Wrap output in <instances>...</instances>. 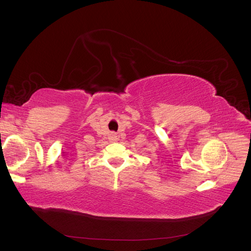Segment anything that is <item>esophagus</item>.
Here are the masks:
<instances>
[{
  "instance_id": "esophagus-1",
  "label": "esophagus",
  "mask_w": 251,
  "mask_h": 251,
  "mask_svg": "<svg viewBox=\"0 0 251 251\" xmlns=\"http://www.w3.org/2000/svg\"><path fill=\"white\" fill-rule=\"evenodd\" d=\"M110 139L113 140V141H115V140L119 139V137H117V135L115 134V132H111V134H110Z\"/></svg>"
}]
</instances>
